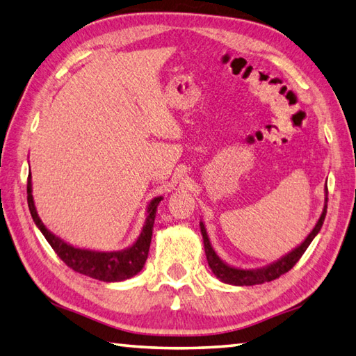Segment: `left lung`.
<instances>
[{
    "mask_svg": "<svg viewBox=\"0 0 356 356\" xmlns=\"http://www.w3.org/2000/svg\"><path fill=\"white\" fill-rule=\"evenodd\" d=\"M324 192H325V198H324V207H323L321 216L320 220L316 221L315 227L312 229V232L307 235V238L304 239L300 245H296L292 252L286 253L284 257H281L280 259L273 261V263L267 264L264 267H258V269H241V267L230 266L226 263V261H222L218 255H216V252L212 248V243H210L209 239L204 222L200 221V229L202 235V243H204L207 263L215 277L221 282H226V284H232V286H255V284H263V282L277 280L281 277V275L289 272L296 263H298V259L302 257V253L307 250L310 243L314 241V238L318 235V232H320L323 227L325 213H327V186H325Z\"/></svg>",
    "mask_w": 356,
    "mask_h": 356,
    "instance_id": "8db88e82",
    "label": "left lung"
}]
</instances>
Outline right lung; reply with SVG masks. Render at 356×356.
Listing matches in <instances>:
<instances>
[{
    "mask_svg": "<svg viewBox=\"0 0 356 356\" xmlns=\"http://www.w3.org/2000/svg\"><path fill=\"white\" fill-rule=\"evenodd\" d=\"M161 200L163 197H156L147 204V218L144 221L140 236L136 238V241L132 245H129V248L122 250H113V252L81 249L66 243L64 239L52 234V232L44 226V222L41 221L35 207V201L32 195V175H29L27 178L29 210H31V215L36 224V227L41 230V234L44 235L47 243L52 245V249L56 252V255L75 272L83 273L86 277L104 281V282L124 281L141 272L149 255L152 230H154L156 209L159 202H161Z\"/></svg>",
    "mask_w": 356,
    "mask_h": 356,
    "instance_id": "1",
    "label": "right lung"
}]
</instances>
